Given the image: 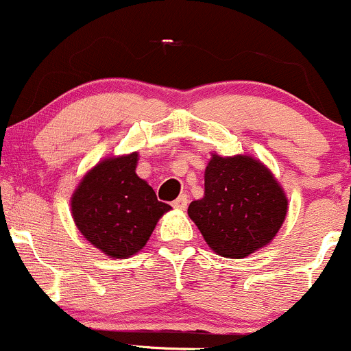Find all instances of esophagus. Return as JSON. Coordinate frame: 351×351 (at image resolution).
I'll return each instance as SVG.
<instances>
[{"mask_svg":"<svg viewBox=\"0 0 351 351\" xmlns=\"http://www.w3.org/2000/svg\"><path fill=\"white\" fill-rule=\"evenodd\" d=\"M186 206H188V196L186 195L178 196V198L173 202V208H176V210H180V211L186 210Z\"/></svg>","mask_w":351,"mask_h":351,"instance_id":"obj_1","label":"esophagus"}]
</instances>
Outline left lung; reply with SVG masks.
I'll return each instance as SVG.
<instances>
[{
    "label": "left lung",
    "instance_id": "8db88e82",
    "mask_svg": "<svg viewBox=\"0 0 351 351\" xmlns=\"http://www.w3.org/2000/svg\"><path fill=\"white\" fill-rule=\"evenodd\" d=\"M288 211L283 186L255 156L211 153L205 195L188 206L206 245L219 256L240 260L271 243Z\"/></svg>",
    "mask_w": 351,
    "mask_h": 351
}]
</instances>
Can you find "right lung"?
<instances>
[{"label":"right lung","instance_id":"1","mask_svg":"<svg viewBox=\"0 0 351 351\" xmlns=\"http://www.w3.org/2000/svg\"><path fill=\"white\" fill-rule=\"evenodd\" d=\"M138 152L106 156L80 180L71 217L80 233L110 258H130L145 248L158 219L171 206L136 175Z\"/></svg>","mask_w":351,"mask_h":351}]
</instances>
